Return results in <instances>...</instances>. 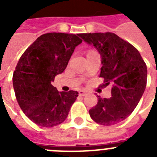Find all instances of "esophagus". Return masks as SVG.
<instances>
[{"label": "esophagus", "mask_w": 157, "mask_h": 157, "mask_svg": "<svg viewBox=\"0 0 157 157\" xmlns=\"http://www.w3.org/2000/svg\"><path fill=\"white\" fill-rule=\"evenodd\" d=\"M86 94V90H80V91H79V95L85 96Z\"/></svg>", "instance_id": "34e87169"}]
</instances>
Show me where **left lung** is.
<instances>
[{"instance_id": "1", "label": "left lung", "mask_w": 157, "mask_h": 157, "mask_svg": "<svg viewBox=\"0 0 157 157\" xmlns=\"http://www.w3.org/2000/svg\"><path fill=\"white\" fill-rule=\"evenodd\" d=\"M79 36L97 50L101 56L99 77L112 85V97L102 98L90 110L93 121L112 125L126 119L141 99L146 89V63L136 48L114 33H83Z\"/></svg>"}]
</instances>
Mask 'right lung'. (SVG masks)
Instances as JSON below:
<instances>
[{
    "mask_svg": "<svg viewBox=\"0 0 157 157\" xmlns=\"http://www.w3.org/2000/svg\"><path fill=\"white\" fill-rule=\"evenodd\" d=\"M81 42L74 34L46 33L39 36L18 60L13 75L16 99L35 124L50 128L67 117L78 92H59L52 82L63 72L75 48Z\"/></svg>",
    "mask_w": 157,
    "mask_h": 157,
    "instance_id": "1",
    "label": "right lung"
}]
</instances>
